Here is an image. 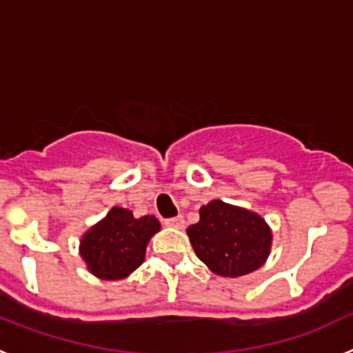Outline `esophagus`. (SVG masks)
Returning <instances> with one entry per match:
<instances>
[{"mask_svg":"<svg viewBox=\"0 0 353 353\" xmlns=\"http://www.w3.org/2000/svg\"><path fill=\"white\" fill-rule=\"evenodd\" d=\"M164 224L170 228H176V230H182L185 226V221H183L182 215H176V217H170V219L164 221Z\"/></svg>","mask_w":353,"mask_h":353,"instance_id":"esophagus-1","label":"esophagus"}]
</instances>
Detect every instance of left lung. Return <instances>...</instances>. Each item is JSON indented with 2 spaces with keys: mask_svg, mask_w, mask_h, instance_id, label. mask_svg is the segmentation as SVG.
Instances as JSON below:
<instances>
[{
  "mask_svg": "<svg viewBox=\"0 0 353 353\" xmlns=\"http://www.w3.org/2000/svg\"><path fill=\"white\" fill-rule=\"evenodd\" d=\"M196 256L212 272L239 277L263 265L270 251L269 226L260 215L214 199L199 210V223L187 228Z\"/></svg>",
  "mask_w": 353,
  "mask_h": 353,
  "instance_id": "obj_1",
  "label": "left lung"
}]
</instances>
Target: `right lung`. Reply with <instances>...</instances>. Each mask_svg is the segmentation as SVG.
I'll list each match as a JSON object with an SVG mask.
<instances>
[{"mask_svg":"<svg viewBox=\"0 0 353 353\" xmlns=\"http://www.w3.org/2000/svg\"><path fill=\"white\" fill-rule=\"evenodd\" d=\"M161 230L154 215L134 219L132 212L114 207L81 240V256L101 279H121L145 260L150 236Z\"/></svg>","mask_w":353,"mask_h":353,"instance_id":"1","label":"right lung"}]
</instances>
